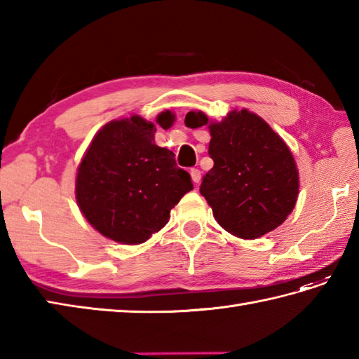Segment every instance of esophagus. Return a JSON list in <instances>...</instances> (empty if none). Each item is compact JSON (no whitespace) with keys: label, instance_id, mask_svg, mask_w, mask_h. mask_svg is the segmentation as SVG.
Listing matches in <instances>:
<instances>
[{"label":"esophagus","instance_id":"34e87169","mask_svg":"<svg viewBox=\"0 0 359 359\" xmlns=\"http://www.w3.org/2000/svg\"><path fill=\"white\" fill-rule=\"evenodd\" d=\"M191 179H193V182L194 184H199V182L202 180V172H201V170H197V168H193L191 171Z\"/></svg>","mask_w":359,"mask_h":359}]
</instances>
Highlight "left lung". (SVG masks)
Wrapping results in <instances>:
<instances>
[{"mask_svg": "<svg viewBox=\"0 0 359 359\" xmlns=\"http://www.w3.org/2000/svg\"><path fill=\"white\" fill-rule=\"evenodd\" d=\"M187 121L210 129L215 166L203 175L201 194L217 224L241 239H257L284 222L297 201L299 172L270 125L247 109L231 111L222 121L191 111Z\"/></svg>", "mask_w": 359, "mask_h": 359, "instance_id": "left-lung-1", "label": "left lung"}]
</instances>
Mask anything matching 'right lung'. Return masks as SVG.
I'll return each mask as SVG.
<instances>
[{"mask_svg":"<svg viewBox=\"0 0 359 359\" xmlns=\"http://www.w3.org/2000/svg\"><path fill=\"white\" fill-rule=\"evenodd\" d=\"M175 116L160 112L168 129ZM156 125L139 116L112 120L90 142L75 179V199L88 222L104 238L137 245L168 224L170 211L193 189L191 175L172 151L154 143Z\"/></svg>","mask_w":359,"mask_h":359,"instance_id":"1","label":"right lung"}]
</instances>
